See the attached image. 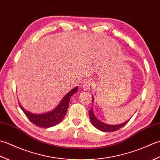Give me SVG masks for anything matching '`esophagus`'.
<instances>
[{
	"mask_svg": "<svg viewBox=\"0 0 160 160\" xmlns=\"http://www.w3.org/2000/svg\"><path fill=\"white\" fill-rule=\"evenodd\" d=\"M92 81L88 80V81H84V83H83L82 88H83V89L85 90H89L90 89V88L92 87Z\"/></svg>",
	"mask_w": 160,
	"mask_h": 160,
	"instance_id": "obj_1",
	"label": "esophagus"
}]
</instances>
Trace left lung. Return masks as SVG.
Segmentation results:
<instances>
[{"instance_id":"1","label":"left lung","mask_w":160,"mask_h":160,"mask_svg":"<svg viewBox=\"0 0 160 160\" xmlns=\"http://www.w3.org/2000/svg\"><path fill=\"white\" fill-rule=\"evenodd\" d=\"M92 97V102H94V97ZM89 115H90V122L96 128L99 129L101 131L103 132H113V131H116V130H119V128H121L123 126H125L127 123L129 122V119L128 120H127L125 122H123L122 123H120V124H117V125H110V124H108V123H103L102 121H100L99 119H98L95 117L93 112V108H92L90 110H89Z\"/></svg>"}]
</instances>
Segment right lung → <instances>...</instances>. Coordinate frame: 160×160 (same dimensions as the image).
<instances>
[{"label": "right lung", "mask_w": 160, "mask_h": 160, "mask_svg": "<svg viewBox=\"0 0 160 160\" xmlns=\"http://www.w3.org/2000/svg\"><path fill=\"white\" fill-rule=\"evenodd\" d=\"M77 90L78 86L72 89L70 92H68L63 97V98L61 99L57 106L55 107L53 110H50V111L45 113H32L26 110L21 105L20 103H19V106H20L21 110L23 111L25 115L27 116L29 120L33 123L34 124L41 127V128H50V127H52L58 124L63 121L64 117L66 116V114L67 112L71 97L77 92Z\"/></svg>", "instance_id": "obj_1"}]
</instances>
